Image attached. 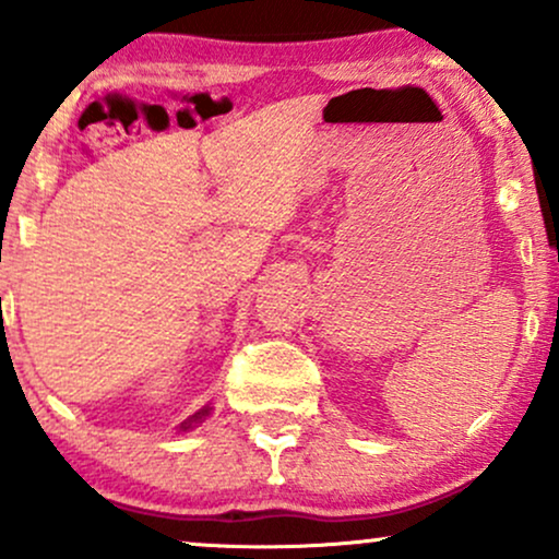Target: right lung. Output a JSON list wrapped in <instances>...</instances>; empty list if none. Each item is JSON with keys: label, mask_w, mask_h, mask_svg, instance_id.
<instances>
[{"label": "right lung", "mask_w": 559, "mask_h": 559, "mask_svg": "<svg viewBox=\"0 0 559 559\" xmlns=\"http://www.w3.org/2000/svg\"><path fill=\"white\" fill-rule=\"evenodd\" d=\"M210 409H213V407H204V409H199V413H194V415H191V418H189V420H186V423H181V431H189V428H194V426H199V423H202L204 418H207V415H210Z\"/></svg>", "instance_id": "obj_1"}]
</instances>
